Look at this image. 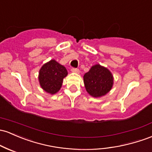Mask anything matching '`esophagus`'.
I'll list each match as a JSON object with an SVG mask.
<instances>
[{
    "instance_id": "esophagus-1",
    "label": "esophagus",
    "mask_w": 152,
    "mask_h": 152,
    "mask_svg": "<svg viewBox=\"0 0 152 152\" xmlns=\"http://www.w3.org/2000/svg\"><path fill=\"white\" fill-rule=\"evenodd\" d=\"M71 71H72L73 73H79V69H78V68H71Z\"/></svg>"
}]
</instances>
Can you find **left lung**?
I'll list each match as a JSON object with an SVG mask.
<instances>
[{
  "label": "left lung",
  "mask_w": 152,
  "mask_h": 152,
  "mask_svg": "<svg viewBox=\"0 0 152 152\" xmlns=\"http://www.w3.org/2000/svg\"><path fill=\"white\" fill-rule=\"evenodd\" d=\"M85 88L94 97L104 96L113 87V76L107 68L97 64L92 66L84 76Z\"/></svg>",
  "instance_id": "left-lung-1"
}]
</instances>
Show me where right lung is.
I'll use <instances>...</instances> for the list:
<instances>
[{
	"mask_svg": "<svg viewBox=\"0 0 152 152\" xmlns=\"http://www.w3.org/2000/svg\"><path fill=\"white\" fill-rule=\"evenodd\" d=\"M66 68L55 60L43 65L39 73V81L41 87L46 92L56 94L61 89L63 79L67 76Z\"/></svg>",
	"mask_w": 152,
	"mask_h": 152,
	"instance_id": "obj_1",
	"label": "right lung"
}]
</instances>
